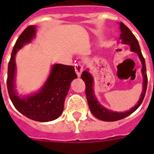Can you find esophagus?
Returning a JSON list of instances; mask_svg holds the SVG:
<instances>
[{
    "instance_id": "esophagus-1",
    "label": "esophagus",
    "mask_w": 154,
    "mask_h": 154,
    "mask_svg": "<svg viewBox=\"0 0 154 154\" xmlns=\"http://www.w3.org/2000/svg\"><path fill=\"white\" fill-rule=\"evenodd\" d=\"M75 71H76V73H77V77H81V74L83 71V67L81 64H75Z\"/></svg>"
}]
</instances>
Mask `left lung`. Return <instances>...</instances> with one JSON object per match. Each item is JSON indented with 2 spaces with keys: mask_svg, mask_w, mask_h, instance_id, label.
<instances>
[{
  "mask_svg": "<svg viewBox=\"0 0 154 154\" xmlns=\"http://www.w3.org/2000/svg\"><path fill=\"white\" fill-rule=\"evenodd\" d=\"M119 27H120V39L123 44H129L130 45V49L133 52H134L139 55L140 61L142 63V74L143 77V91L141 93V97L139 98V101L137 105L133 107L132 109H130L129 111H125V112H115L112 110H107L106 108L103 107L100 105L98 100L95 97V93H94L93 90V77L91 75V73L88 71H84L82 73V79L84 81V82L86 84V96H87V102H88V106L90 108L91 113L95 117H97V119L103 120V121H116L119 119H124L133 112H134L141 103L143 100L144 96H145L146 90H147V84H148V77H147V72H146V65H145V60L143 57V54L140 50V47L138 43L137 38L135 36L133 35V33L130 31L126 25L123 24L122 22L119 24Z\"/></svg>",
  "mask_w": 154,
  "mask_h": 154,
  "instance_id": "obj_1",
  "label": "left lung"
}]
</instances>
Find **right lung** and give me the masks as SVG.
Masks as SVG:
<instances>
[{"mask_svg":"<svg viewBox=\"0 0 154 154\" xmlns=\"http://www.w3.org/2000/svg\"><path fill=\"white\" fill-rule=\"evenodd\" d=\"M35 25H29L16 40L8 64L7 90L16 110L29 119L48 122L57 119L63 113L64 100L70 84L77 76L72 66L54 64L46 82L38 92L25 97H19L15 89V54L25 44L32 40L35 36Z\"/></svg>","mask_w":154,"mask_h":154,"instance_id":"add662e5","label":"right lung"}]
</instances>
